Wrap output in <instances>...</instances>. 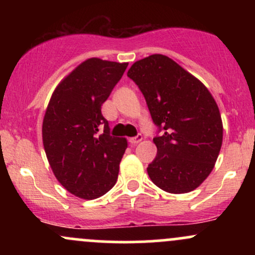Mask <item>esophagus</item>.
I'll return each mask as SVG.
<instances>
[{"mask_svg":"<svg viewBox=\"0 0 255 255\" xmlns=\"http://www.w3.org/2000/svg\"><path fill=\"white\" fill-rule=\"evenodd\" d=\"M142 140V136L141 135H136V136H134V137H130L129 139V142L131 145H136V144H139L140 141H141Z\"/></svg>","mask_w":255,"mask_h":255,"instance_id":"1","label":"esophagus"}]
</instances>
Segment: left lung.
<instances>
[{"instance_id": "8db88e82", "label": "left lung", "mask_w": 255, "mask_h": 255, "mask_svg": "<svg viewBox=\"0 0 255 255\" xmlns=\"http://www.w3.org/2000/svg\"><path fill=\"white\" fill-rule=\"evenodd\" d=\"M127 75L164 131L153 139L157 156L147 168L151 181L172 194L194 191L211 174L223 142L215 98L198 78L165 55L136 61Z\"/></svg>"}]
</instances>
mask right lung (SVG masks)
Wrapping results in <instances>:
<instances>
[{"label": "right lung", "mask_w": 255, "mask_h": 255, "mask_svg": "<svg viewBox=\"0 0 255 255\" xmlns=\"http://www.w3.org/2000/svg\"><path fill=\"white\" fill-rule=\"evenodd\" d=\"M127 66L87 58L60 81L45 110L43 146L51 170L67 191L84 200L102 197L118 181L127 139L109 135L101 109ZM101 125L105 130L99 134Z\"/></svg>", "instance_id": "1"}]
</instances>
